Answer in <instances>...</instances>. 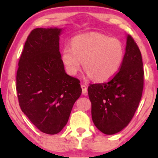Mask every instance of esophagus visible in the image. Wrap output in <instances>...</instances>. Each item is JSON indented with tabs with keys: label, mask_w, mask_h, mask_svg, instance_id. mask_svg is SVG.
<instances>
[{
	"label": "esophagus",
	"mask_w": 158,
	"mask_h": 158,
	"mask_svg": "<svg viewBox=\"0 0 158 158\" xmlns=\"http://www.w3.org/2000/svg\"><path fill=\"white\" fill-rule=\"evenodd\" d=\"M81 90H82V94H84V95H87V93H88V88L83 84L81 85Z\"/></svg>",
	"instance_id": "esophagus-1"
}]
</instances>
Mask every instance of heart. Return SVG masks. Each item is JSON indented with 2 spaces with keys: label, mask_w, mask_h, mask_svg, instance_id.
Segmentation results:
<instances>
[{
  "label": "heart",
  "mask_w": 158,
  "mask_h": 158,
  "mask_svg": "<svg viewBox=\"0 0 158 158\" xmlns=\"http://www.w3.org/2000/svg\"><path fill=\"white\" fill-rule=\"evenodd\" d=\"M124 57V46L119 39L98 32L74 37L71 48L65 46L61 56L69 74H77L84 61L88 77L98 82L113 79L120 70Z\"/></svg>",
  "instance_id": "1"
}]
</instances>
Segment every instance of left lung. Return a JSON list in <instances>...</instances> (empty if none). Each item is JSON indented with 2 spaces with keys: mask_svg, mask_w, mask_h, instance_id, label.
Here are the masks:
<instances>
[{
  "mask_svg": "<svg viewBox=\"0 0 158 158\" xmlns=\"http://www.w3.org/2000/svg\"><path fill=\"white\" fill-rule=\"evenodd\" d=\"M143 60L138 47L130 35L122 67L108 82L90 85L88 96L96 127L105 135L122 131L134 117L143 89Z\"/></svg>",
  "mask_w": 158,
  "mask_h": 158,
  "instance_id": "8db88e82",
  "label": "left lung"
}]
</instances>
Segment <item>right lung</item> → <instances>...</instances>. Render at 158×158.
<instances>
[{
    "instance_id": "add662e5",
    "label": "right lung",
    "mask_w": 158,
    "mask_h": 158,
    "mask_svg": "<svg viewBox=\"0 0 158 158\" xmlns=\"http://www.w3.org/2000/svg\"><path fill=\"white\" fill-rule=\"evenodd\" d=\"M63 28H36L20 58L16 90L23 113L41 131L60 132L81 94L79 80L65 72L59 52Z\"/></svg>"
}]
</instances>
